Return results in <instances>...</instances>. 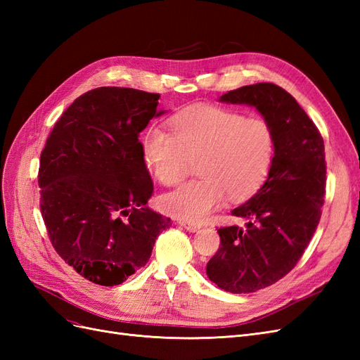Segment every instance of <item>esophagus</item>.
Instances as JSON below:
<instances>
[{
  "label": "esophagus",
  "mask_w": 360,
  "mask_h": 360,
  "mask_svg": "<svg viewBox=\"0 0 360 360\" xmlns=\"http://www.w3.org/2000/svg\"><path fill=\"white\" fill-rule=\"evenodd\" d=\"M177 224H179V225H181L183 228H186V230H188V231H191V233L198 231L200 228H201V225H200V224L189 222V221H183V219H179V221H177Z\"/></svg>",
  "instance_id": "34e87169"
}]
</instances>
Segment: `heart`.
<instances>
[{
    "mask_svg": "<svg viewBox=\"0 0 360 360\" xmlns=\"http://www.w3.org/2000/svg\"><path fill=\"white\" fill-rule=\"evenodd\" d=\"M169 130L150 126L141 136V155L156 179L174 186L197 162L200 179L163 197V209L183 221L205 219L225 197L245 200L266 180L274 159V134L259 118L200 105L169 120Z\"/></svg>",
    "mask_w": 360,
    "mask_h": 360,
    "instance_id": "1",
    "label": "heart"
}]
</instances>
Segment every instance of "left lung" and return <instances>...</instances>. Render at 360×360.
Returning a JSON list of instances; mask_svg holds the SVG:
<instances>
[{
    "label": "left lung",
    "mask_w": 360,
    "mask_h": 360,
    "mask_svg": "<svg viewBox=\"0 0 360 360\" xmlns=\"http://www.w3.org/2000/svg\"><path fill=\"white\" fill-rule=\"evenodd\" d=\"M219 102L254 106L274 134L264 184L231 212L246 224L217 230L221 245L205 269L225 291L254 292L284 278L317 230L326 193L324 143L296 99L275 84L245 85Z\"/></svg>",
    "instance_id": "1"
}]
</instances>
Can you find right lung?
<instances>
[{
    "label": "right lung",
    "mask_w": 360,
    "mask_h": 360,
    "mask_svg": "<svg viewBox=\"0 0 360 360\" xmlns=\"http://www.w3.org/2000/svg\"><path fill=\"white\" fill-rule=\"evenodd\" d=\"M160 94L101 86L63 112L40 155V210L58 255L94 284L120 285L147 264L171 225L146 205L153 181L139 134Z\"/></svg>",
    "instance_id": "right-lung-1"
}]
</instances>
